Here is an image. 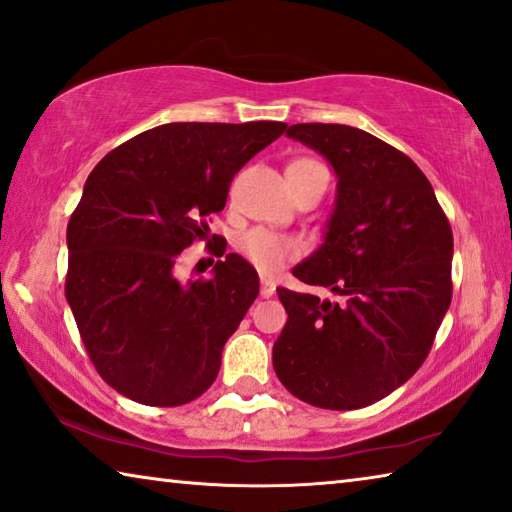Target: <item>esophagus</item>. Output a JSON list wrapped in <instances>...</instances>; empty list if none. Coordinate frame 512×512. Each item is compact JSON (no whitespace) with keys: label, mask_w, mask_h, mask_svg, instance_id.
Returning <instances> with one entry per match:
<instances>
[{"label":"esophagus","mask_w":512,"mask_h":512,"mask_svg":"<svg viewBox=\"0 0 512 512\" xmlns=\"http://www.w3.org/2000/svg\"><path fill=\"white\" fill-rule=\"evenodd\" d=\"M259 293H262V298H271L275 293V282L271 280V277H262L259 280Z\"/></svg>","instance_id":"obj_1"}]
</instances>
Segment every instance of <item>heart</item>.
<instances>
[{
    "instance_id": "obj_1",
    "label": "heart",
    "mask_w": 512,
    "mask_h": 512,
    "mask_svg": "<svg viewBox=\"0 0 512 512\" xmlns=\"http://www.w3.org/2000/svg\"><path fill=\"white\" fill-rule=\"evenodd\" d=\"M323 171L325 167L323 164H318L316 160H307V158L293 160L287 167V180H289L291 192H296L307 178ZM239 250L244 253L248 262L257 268V271L273 273L287 262V259L298 255V241L287 235H277V232H271V230L255 228L239 239Z\"/></svg>"
}]
</instances>
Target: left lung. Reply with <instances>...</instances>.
Returning a JSON list of instances; mask_svg holds the SVG:
<instances>
[{"mask_svg":"<svg viewBox=\"0 0 512 512\" xmlns=\"http://www.w3.org/2000/svg\"><path fill=\"white\" fill-rule=\"evenodd\" d=\"M336 173L323 244L293 275L343 300L277 289L287 325L275 375L298 400L363 409L406 384L452 302L454 237L427 176L409 155L361 128L293 124Z\"/></svg>","mask_w":512,"mask_h":512,"instance_id":"obj_1","label":"left lung"}]
</instances>
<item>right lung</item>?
I'll return each mask as SVG.
<instances>
[{"label":"right lung","mask_w":512,"mask_h":512,"mask_svg":"<svg viewBox=\"0 0 512 512\" xmlns=\"http://www.w3.org/2000/svg\"><path fill=\"white\" fill-rule=\"evenodd\" d=\"M284 128L164 124L117 146L85 180L67 225L65 296L99 375L128 400L180 406L214 384L259 277L230 253L207 280L183 282L176 259L210 232L205 219L225 207L235 173Z\"/></svg>","instance_id":"1"}]
</instances>
